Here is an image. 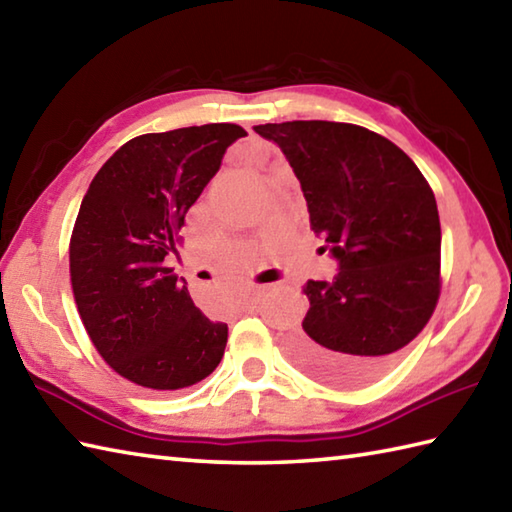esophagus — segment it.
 I'll return each instance as SVG.
<instances>
[{
    "mask_svg": "<svg viewBox=\"0 0 512 512\" xmlns=\"http://www.w3.org/2000/svg\"><path fill=\"white\" fill-rule=\"evenodd\" d=\"M239 306H242V308H253L255 306V295H244L242 299H239Z\"/></svg>",
    "mask_w": 512,
    "mask_h": 512,
    "instance_id": "esophagus-1",
    "label": "esophagus"
}]
</instances>
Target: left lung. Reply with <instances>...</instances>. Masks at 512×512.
Masks as SVG:
<instances>
[{"label": "left lung", "instance_id": "8db88e82", "mask_svg": "<svg viewBox=\"0 0 512 512\" xmlns=\"http://www.w3.org/2000/svg\"><path fill=\"white\" fill-rule=\"evenodd\" d=\"M255 133L282 148L310 228L339 264L333 282L308 279L310 308L290 359L319 382L366 384L437 306L442 228L433 190L402 148L362 126L310 119Z\"/></svg>", "mask_w": 512, "mask_h": 512}]
</instances>
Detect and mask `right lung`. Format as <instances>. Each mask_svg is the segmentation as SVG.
Segmentation results:
<instances>
[{
  "label": "right lung",
  "mask_w": 512,
  "mask_h": 512,
  "mask_svg": "<svg viewBox=\"0 0 512 512\" xmlns=\"http://www.w3.org/2000/svg\"><path fill=\"white\" fill-rule=\"evenodd\" d=\"M204 124L130 139L99 168L70 237V284L104 362L128 382L179 390L222 362L228 326L210 322L166 266L188 208L244 137Z\"/></svg>",
  "instance_id": "1"
}]
</instances>
